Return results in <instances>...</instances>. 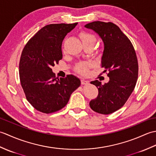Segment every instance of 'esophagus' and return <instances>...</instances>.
Listing matches in <instances>:
<instances>
[{"label": "esophagus", "instance_id": "esophagus-1", "mask_svg": "<svg viewBox=\"0 0 156 156\" xmlns=\"http://www.w3.org/2000/svg\"><path fill=\"white\" fill-rule=\"evenodd\" d=\"M81 84H82V85H86V84H88V81L84 80H81Z\"/></svg>", "mask_w": 156, "mask_h": 156}]
</instances>
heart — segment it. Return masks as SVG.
Wrapping results in <instances>:
<instances>
[{
    "instance_id": "heart-1",
    "label": "heart",
    "mask_w": 156,
    "mask_h": 156,
    "mask_svg": "<svg viewBox=\"0 0 156 156\" xmlns=\"http://www.w3.org/2000/svg\"><path fill=\"white\" fill-rule=\"evenodd\" d=\"M80 38L81 39L82 44L83 45H91L94 46L97 39L95 36L91 34H89L87 32H81L80 35ZM89 67V64L87 62H81L76 66V71L80 74H86L88 72Z\"/></svg>"
}]
</instances>
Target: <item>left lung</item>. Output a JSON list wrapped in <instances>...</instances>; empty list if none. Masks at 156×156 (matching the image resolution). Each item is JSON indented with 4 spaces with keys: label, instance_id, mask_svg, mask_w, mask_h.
I'll return each mask as SVG.
<instances>
[{
    "label": "left lung",
    "instance_id": "8db88e82",
    "mask_svg": "<svg viewBox=\"0 0 156 156\" xmlns=\"http://www.w3.org/2000/svg\"><path fill=\"white\" fill-rule=\"evenodd\" d=\"M98 34L104 43L101 66L108 71L109 81L104 84L96 80L97 97L90 107L100 114L108 115L121 108L133 91L138 78V62L131 41L117 25L111 22L94 21L84 26Z\"/></svg>",
    "mask_w": 156,
    "mask_h": 156
}]
</instances>
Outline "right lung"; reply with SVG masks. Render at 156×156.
Returning <instances> with one entry per match:
<instances>
[{"instance_id": "obj_1", "label": "right lung", "mask_w": 156, "mask_h": 156, "mask_svg": "<svg viewBox=\"0 0 156 156\" xmlns=\"http://www.w3.org/2000/svg\"><path fill=\"white\" fill-rule=\"evenodd\" d=\"M78 23L50 24L36 33L23 48L19 62V78L25 97L36 110L49 114L67 105L70 95L80 85L72 74L55 77L51 66L62 59V44Z\"/></svg>"}]
</instances>
